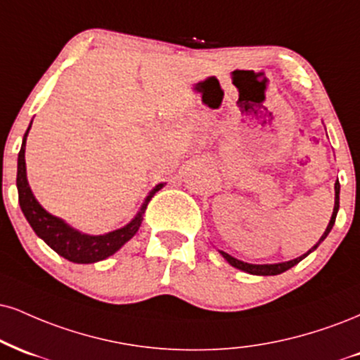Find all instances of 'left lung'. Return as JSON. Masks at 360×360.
Instances as JSON below:
<instances>
[{
    "mask_svg": "<svg viewBox=\"0 0 360 360\" xmlns=\"http://www.w3.org/2000/svg\"><path fill=\"white\" fill-rule=\"evenodd\" d=\"M333 189H335V201H333V211H332V216H330V221H328L326 231H323V235L320 236V240L315 243L311 248L307 251V253L302 255V257L298 258H293V259H288V262H281V263H265V265H255V263H246V262H241V259H238L235 257H231V255H228L226 251H221L219 250V253H221V257L226 259L231 266L238 268V270L241 271H246V274L250 275H259V276H270V275H280L283 274V271L290 270L292 266H295L297 263H300L302 259L305 257H309L311 251H315L319 248V245L322 243L323 240H326L328 233H330V229L333 228V223H335V218H337V213H339V194H340V184H339V179H337L335 186H333Z\"/></svg>",
    "mask_w": 360,
    "mask_h": 360,
    "instance_id": "8db88e82",
    "label": "left lung"
}]
</instances>
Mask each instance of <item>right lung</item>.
<instances>
[{
    "label": "right lung",
    "instance_id": "add662e5",
    "mask_svg": "<svg viewBox=\"0 0 360 360\" xmlns=\"http://www.w3.org/2000/svg\"><path fill=\"white\" fill-rule=\"evenodd\" d=\"M32 122H30L27 132L23 136V142H21V149L18 154V172H16V188H18L20 206L25 218H27L30 226L33 228V231L37 233V236L41 238L51 250L56 251L60 257L68 259V262L95 263L109 258L110 255L119 251L136 235L142 219H144L142 216H144L147 202L150 201V198L159 189H162L164 184H158L153 191L147 194L141 210L137 211V214L125 226L117 228L114 231L103 233V235H86V233H82L77 228L70 226L65 219L49 213L38 202L32 188H30L27 177V162H25V147H27V137L30 129H32Z\"/></svg>",
    "mask_w": 360,
    "mask_h": 360
}]
</instances>
